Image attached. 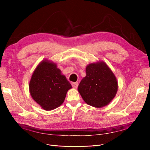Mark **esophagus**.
<instances>
[{
  "label": "esophagus",
  "instance_id": "esophagus-1",
  "mask_svg": "<svg viewBox=\"0 0 150 150\" xmlns=\"http://www.w3.org/2000/svg\"><path fill=\"white\" fill-rule=\"evenodd\" d=\"M71 84H72V87H73L74 88L76 89V88H77V87H78V82H72V83H71Z\"/></svg>",
  "mask_w": 150,
  "mask_h": 150
}]
</instances>
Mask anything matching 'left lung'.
<instances>
[{"label": "left lung", "instance_id": "obj_1", "mask_svg": "<svg viewBox=\"0 0 150 150\" xmlns=\"http://www.w3.org/2000/svg\"><path fill=\"white\" fill-rule=\"evenodd\" d=\"M78 87L83 100L95 108L108 105L115 97L118 83L114 73L103 61L91 63Z\"/></svg>", "mask_w": 150, "mask_h": 150}]
</instances>
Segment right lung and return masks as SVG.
<instances>
[{
  "mask_svg": "<svg viewBox=\"0 0 150 150\" xmlns=\"http://www.w3.org/2000/svg\"><path fill=\"white\" fill-rule=\"evenodd\" d=\"M72 86L55 63L43 60L31 76L29 91L32 98L45 111L61 106Z\"/></svg>",
  "mask_w": 150,
  "mask_h": 150,
  "instance_id": "1",
  "label": "right lung"
}]
</instances>
